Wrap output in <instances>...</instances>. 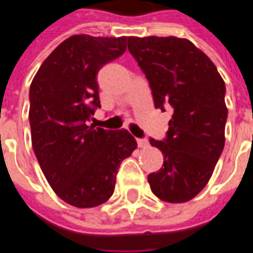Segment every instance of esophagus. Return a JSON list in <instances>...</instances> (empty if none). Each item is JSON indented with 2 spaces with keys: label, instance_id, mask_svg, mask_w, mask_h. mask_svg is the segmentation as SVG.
<instances>
[{
  "label": "esophagus",
  "instance_id": "esophagus-1",
  "mask_svg": "<svg viewBox=\"0 0 253 253\" xmlns=\"http://www.w3.org/2000/svg\"><path fill=\"white\" fill-rule=\"evenodd\" d=\"M137 144H138L139 148H146V146L149 145V142H148V139L146 138H138L137 139Z\"/></svg>",
  "mask_w": 253,
  "mask_h": 253
}]
</instances>
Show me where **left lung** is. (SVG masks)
Wrapping results in <instances>:
<instances>
[{
	"label": "left lung",
	"instance_id": "8db88e82",
	"mask_svg": "<svg viewBox=\"0 0 253 253\" xmlns=\"http://www.w3.org/2000/svg\"><path fill=\"white\" fill-rule=\"evenodd\" d=\"M128 52L149 82L155 108L171 109L169 131L151 144L163 167L148 175L153 194L185 203L210 181L225 146L226 86L216 67L188 40L128 37Z\"/></svg>",
	"mask_w": 253,
	"mask_h": 253
}]
</instances>
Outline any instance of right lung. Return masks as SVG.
I'll return each mask as SVG.
<instances>
[{"instance_id": "right-lung-1", "label": "right lung", "mask_w": 253, "mask_h": 253, "mask_svg": "<svg viewBox=\"0 0 253 253\" xmlns=\"http://www.w3.org/2000/svg\"><path fill=\"white\" fill-rule=\"evenodd\" d=\"M127 37L74 35L47 57L30 86L31 141L61 200L91 208L112 196L121 163L137 148L130 132L89 126L101 107L97 74L126 52Z\"/></svg>"}]
</instances>
